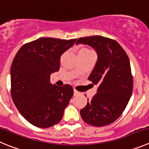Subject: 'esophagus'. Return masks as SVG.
I'll use <instances>...</instances> for the list:
<instances>
[{"label": "esophagus", "instance_id": "esophagus-1", "mask_svg": "<svg viewBox=\"0 0 149 149\" xmlns=\"http://www.w3.org/2000/svg\"><path fill=\"white\" fill-rule=\"evenodd\" d=\"M80 92L77 91H76V90H74V96H77V95H80Z\"/></svg>", "mask_w": 149, "mask_h": 149}]
</instances>
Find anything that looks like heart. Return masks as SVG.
<instances>
[{
    "instance_id": "b5f03b06",
    "label": "heart",
    "mask_w": 149,
    "mask_h": 149,
    "mask_svg": "<svg viewBox=\"0 0 149 149\" xmlns=\"http://www.w3.org/2000/svg\"><path fill=\"white\" fill-rule=\"evenodd\" d=\"M80 51H84V52H91V50L88 49H83L80 50Z\"/></svg>"
}]
</instances>
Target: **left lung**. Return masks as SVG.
<instances>
[{
  "instance_id": "obj_1",
  "label": "left lung",
  "mask_w": 149,
  "mask_h": 149,
  "mask_svg": "<svg viewBox=\"0 0 149 149\" xmlns=\"http://www.w3.org/2000/svg\"><path fill=\"white\" fill-rule=\"evenodd\" d=\"M91 46L97 54L88 77L97 86V93L80 110L84 122L100 127L114 122L121 115L132 96L133 78L129 57L116 40L102 36L80 38L76 44Z\"/></svg>"
}]
</instances>
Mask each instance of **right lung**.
Returning a JSON list of instances; mask_svg holds the SVG:
<instances>
[{
    "label": "right lung",
    "mask_w": 149,
    "mask_h": 149,
    "mask_svg": "<svg viewBox=\"0 0 149 149\" xmlns=\"http://www.w3.org/2000/svg\"><path fill=\"white\" fill-rule=\"evenodd\" d=\"M77 39L38 38L20 48L12 63L11 95L16 108L28 122L39 128L58 123L73 96L70 85L50 83L58 72L61 57Z\"/></svg>",
    "instance_id": "obj_1"
}]
</instances>
